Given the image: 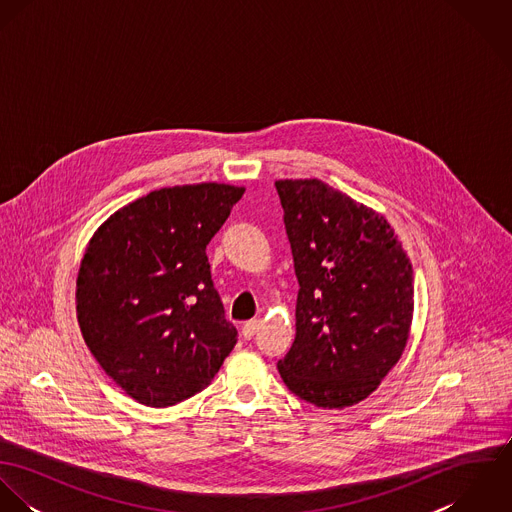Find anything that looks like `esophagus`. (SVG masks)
<instances>
[{"instance_id": "34e87169", "label": "esophagus", "mask_w": 512, "mask_h": 512, "mask_svg": "<svg viewBox=\"0 0 512 512\" xmlns=\"http://www.w3.org/2000/svg\"><path fill=\"white\" fill-rule=\"evenodd\" d=\"M260 325H262L260 319H250V321H246L244 327H242V337H244V339H252V337L258 333Z\"/></svg>"}]
</instances>
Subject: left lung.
Instances as JSON below:
<instances>
[{"label": "left lung", "instance_id": "1", "mask_svg": "<svg viewBox=\"0 0 512 512\" xmlns=\"http://www.w3.org/2000/svg\"><path fill=\"white\" fill-rule=\"evenodd\" d=\"M276 189L299 282L295 341L280 376L317 408L359 404L406 349L410 258L382 215L327 183L282 179Z\"/></svg>", "mask_w": 512, "mask_h": 512}]
</instances>
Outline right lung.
<instances>
[{
  "instance_id": "add662e5",
  "label": "right lung",
  "mask_w": 512,
  "mask_h": 512,
  "mask_svg": "<svg viewBox=\"0 0 512 512\" xmlns=\"http://www.w3.org/2000/svg\"><path fill=\"white\" fill-rule=\"evenodd\" d=\"M244 187L151 191L104 220L76 278V317L90 353L134 400L183 402L211 384L236 345L207 244Z\"/></svg>"
}]
</instances>
